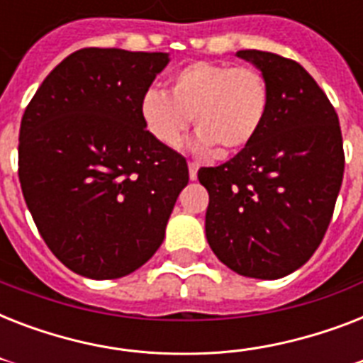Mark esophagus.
I'll return each mask as SVG.
<instances>
[{
  "instance_id": "obj_1",
  "label": "esophagus",
  "mask_w": 363,
  "mask_h": 363,
  "mask_svg": "<svg viewBox=\"0 0 363 363\" xmlns=\"http://www.w3.org/2000/svg\"><path fill=\"white\" fill-rule=\"evenodd\" d=\"M188 173H190V181L198 179V164L196 162H188Z\"/></svg>"
}]
</instances>
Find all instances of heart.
Listing matches in <instances>:
<instances>
[{
	"label": "heart",
	"instance_id": "1",
	"mask_svg": "<svg viewBox=\"0 0 363 363\" xmlns=\"http://www.w3.org/2000/svg\"><path fill=\"white\" fill-rule=\"evenodd\" d=\"M169 94L148 88L141 99V121L165 147L181 143L190 121L201 147L220 154L248 147L269 111V84L248 65L192 62L167 79Z\"/></svg>",
	"mask_w": 363,
	"mask_h": 363
}]
</instances>
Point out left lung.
Returning <instances> with one entry per match:
<instances>
[{
    "label": "left lung",
    "instance_id": "8db88e82",
    "mask_svg": "<svg viewBox=\"0 0 363 363\" xmlns=\"http://www.w3.org/2000/svg\"><path fill=\"white\" fill-rule=\"evenodd\" d=\"M269 84V111L248 147L201 167L209 192L205 235L222 264L252 279H281L315 254L335 209L345 171L337 113L290 58L239 50Z\"/></svg>",
    "mask_w": 363,
    "mask_h": 363
}]
</instances>
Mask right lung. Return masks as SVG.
<instances>
[{
	"label": "right lung",
	"mask_w": 363,
	"mask_h": 363,
	"mask_svg": "<svg viewBox=\"0 0 363 363\" xmlns=\"http://www.w3.org/2000/svg\"><path fill=\"white\" fill-rule=\"evenodd\" d=\"M164 52L81 48L43 81L20 122L18 179L56 258L88 279H121L164 241L188 165L141 121Z\"/></svg>",
	"instance_id": "1"
}]
</instances>
